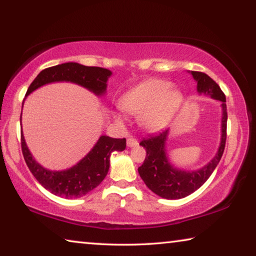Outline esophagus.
Wrapping results in <instances>:
<instances>
[{
    "mask_svg": "<svg viewBox=\"0 0 256 256\" xmlns=\"http://www.w3.org/2000/svg\"><path fill=\"white\" fill-rule=\"evenodd\" d=\"M126 144H128V148H132V146H138V140H136V138H128L126 140Z\"/></svg>",
    "mask_w": 256,
    "mask_h": 256,
    "instance_id": "esophagus-1",
    "label": "esophagus"
}]
</instances>
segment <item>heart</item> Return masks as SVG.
<instances>
[{"label":"heart","mask_w":256,"mask_h":256,"mask_svg":"<svg viewBox=\"0 0 256 256\" xmlns=\"http://www.w3.org/2000/svg\"><path fill=\"white\" fill-rule=\"evenodd\" d=\"M183 94L166 80L148 79L128 89L120 98V110L138 115V123L148 131H158L168 123L180 107ZM118 122L123 118L115 115Z\"/></svg>","instance_id":"1"}]
</instances>
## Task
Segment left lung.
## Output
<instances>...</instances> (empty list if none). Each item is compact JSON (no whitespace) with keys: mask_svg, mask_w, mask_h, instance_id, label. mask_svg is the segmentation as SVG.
<instances>
[{"mask_svg":"<svg viewBox=\"0 0 256 256\" xmlns=\"http://www.w3.org/2000/svg\"><path fill=\"white\" fill-rule=\"evenodd\" d=\"M190 73L196 81L198 94L222 102V138L214 157L206 166L196 170H180L170 162L166 150L170 130H164L157 136L144 138L140 142V146L146 151V157L142 166L138 167V174L154 193L168 200L183 198L200 188L216 170V164L222 157L226 144L227 106L224 94L206 73L196 71H190Z\"/></svg>","mask_w":256,"mask_h":256,"instance_id":"left-lung-1","label":"left lung"}]
</instances>
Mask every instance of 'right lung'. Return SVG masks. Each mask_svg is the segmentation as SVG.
Masks as SVG:
<instances>
[{
  "label": "right lung",
  "instance_id": "obj_1",
  "mask_svg": "<svg viewBox=\"0 0 256 256\" xmlns=\"http://www.w3.org/2000/svg\"><path fill=\"white\" fill-rule=\"evenodd\" d=\"M112 74V71L104 68L86 66L74 62L58 64L42 70L29 86L26 97L40 86L54 82H71L88 89L96 96H104L106 94L107 81ZM125 146V138L102 136L92 149L74 166L64 170H50L36 162L26 144L24 133L21 132L24 158L34 178L54 196L66 198H81L96 188L110 170L112 151H123Z\"/></svg>",
  "mask_w": 256,
  "mask_h": 256
}]
</instances>
